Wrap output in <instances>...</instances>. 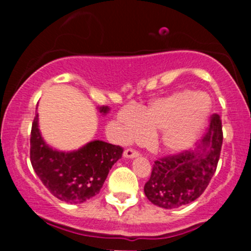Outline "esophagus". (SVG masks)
<instances>
[{
    "instance_id": "obj_1",
    "label": "esophagus",
    "mask_w": 251,
    "mask_h": 251,
    "mask_svg": "<svg viewBox=\"0 0 251 251\" xmlns=\"http://www.w3.org/2000/svg\"><path fill=\"white\" fill-rule=\"evenodd\" d=\"M138 155H140V153H138L137 151H135L133 148H127L124 151V156H125V158H136V156Z\"/></svg>"
}]
</instances>
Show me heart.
<instances>
[{
    "mask_svg": "<svg viewBox=\"0 0 251 251\" xmlns=\"http://www.w3.org/2000/svg\"><path fill=\"white\" fill-rule=\"evenodd\" d=\"M211 102L206 93L178 91L151 102L141 113H119L125 140H142L148 132H159L156 147L169 154L181 153L198 140L209 116Z\"/></svg>",
    "mask_w": 251,
    "mask_h": 251,
    "instance_id": "heart-1",
    "label": "heart"
}]
</instances>
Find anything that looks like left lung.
Listing matches in <instances>:
<instances>
[{
	"instance_id": "obj_1",
	"label": "left lung",
	"mask_w": 251,
	"mask_h": 251,
	"mask_svg": "<svg viewBox=\"0 0 251 251\" xmlns=\"http://www.w3.org/2000/svg\"><path fill=\"white\" fill-rule=\"evenodd\" d=\"M222 123L214 114L197 151H184L154 161L144 194L156 206L175 209L194 201L211 181L221 153Z\"/></svg>"
}]
</instances>
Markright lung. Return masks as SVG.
Masks as SVG:
<instances>
[{
    "label": "right lung",
    "instance_id": "obj_1",
    "mask_svg": "<svg viewBox=\"0 0 251 251\" xmlns=\"http://www.w3.org/2000/svg\"><path fill=\"white\" fill-rule=\"evenodd\" d=\"M109 108L100 107V113ZM120 146L92 141L74 151H58L45 143L39 130V116L32 121L30 160L45 187L59 201L81 204L100 193L111 166L121 158Z\"/></svg>",
    "mask_w": 251,
    "mask_h": 251
}]
</instances>
